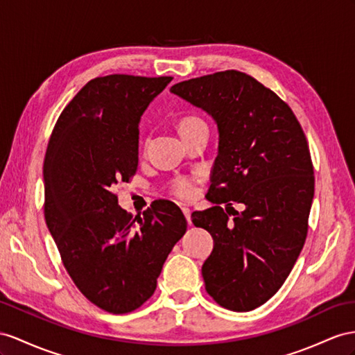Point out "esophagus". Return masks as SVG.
<instances>
[{
  "label": "esophagus",
  "instance_id": "1",
  "mask_svg": "<svg viewBox=\"0 0 355 355\" xmlns=\"http://www.w3.org/2000/svg\"><path fill=\"white\" fill-rule=\"evenodd\" d=\"M181 210H183L189 225H192V217H190V213H192V211H190V208L189 207H183V208H181Z\"/></svg>",
  "mask_w": 355,
  "mask_h": 355
}]
</instances>
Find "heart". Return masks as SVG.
Masks as SVG:
<instances>
[{
    "label": "heart",
    "instance_id": "1",
    "mask_svg": "<svg viewBox=\"0 0 355 355\" xmlns=\"http://www.w3.org/2000/svg\"><path fill=\"white\" fill-rule=\"evenodd\" d=\"M207 125L204 123V120H201L199 116L195 115H186L180 120L178 123V130L181 135L192 132L198 127ZM196 177L193 175H178L169 183V192L174 195L178 199H190L193 198L195 192H196Z\"/></svg>",
    "mask_w": 355,
    "mask_h": 355
}]
</instances>
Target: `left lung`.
Masks as SVG:
<instances>
[{
	"mask_svg": "<svg viewBox=\"0 0 355 355\" xmlns=\"http://www.w3.org/2000/svg\"><path fill=\"white\" fill-rule=\"evenodd\" d=\"M171 93L211 115L219 130L207 193L214 205L192 213L214 240L205 289L230 311H253L284 285L304 246L315 192L304 132L284 100L239 70L183 80ZM231 202L245 205L232 220Z\"/></svg>",
	"mask_w": 355,
	"mask_h": 355,
	"instance_id": "obj_1",
	"label": "left lung"
}]
</instances>
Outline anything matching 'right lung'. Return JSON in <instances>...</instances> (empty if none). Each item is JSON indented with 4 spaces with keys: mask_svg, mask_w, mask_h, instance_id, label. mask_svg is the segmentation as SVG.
Segmentation results:
<instances>
[{
    "mask_svg": "<svg viewBox=\"0 0 355 355\" xmlns=\"http://www.w3.org/2000/svg\"><path fill=\"white\" fill-rule=\"evenodd\" d=\"M171 76L91 79L61 112L43 163L44 219L71 280L91 303L129 313L153 295L187 230L171 201L142 216L118 205L114 186L138 168L139 121Z\"/></svg>",
    "mask_w": 355,
    "mask_h": 355,
    "instance_id": "add662e5",
    "label": "right lung"
}]
</instances>
